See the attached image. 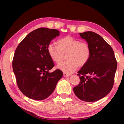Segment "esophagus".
Here are the masks:
<instances>
[{"label":"esophagus","mask_w":124,"mask_h":124,"mask_svg":"<svg viewBox=\"0 0 124 124\" xmlns=\"http://www.w3.org/2000/svg\"><path fill=\"white\" fill-rule=\"evenodd\" d=\"M70 75H71L70 74H68V73H65V72L63 73V76L64 77H69V76H70Z\"/></svg>","instance_id":"34e87169"}]
</instances>
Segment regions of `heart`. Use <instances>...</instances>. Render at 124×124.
<instances>
[{
    "label": "heart",
    "instance_id": "1",
    "mask_svg": "<svg viewBox=\"0 0 124 124\" xmlns=\"http://www.w3.org/2000/svg\"><path fill=\"white\" fill-rule=\"evenodd\" d=\"M57 43V45L49 44L47 52L51 59L56 63H59L66 55L68 60L57 65V68L65 73L75 71L78 66L85 65L90 59L91 48L87 42L67 36L59 39Z\"/></svg>",
    "mask_w": 124,
    "mask_h": 124
}]
</instances>
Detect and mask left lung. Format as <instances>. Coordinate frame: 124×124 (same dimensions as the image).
I'll return each instance as SVG.
<instances>
[{
  "mask_svg": "<svg viewBox=\"0 0 124 124\" xmlns=\"http://www.w3.org/2000/svg\"><path fill=\"white\" fill-rule=\"evenodd\" d=\"M79 35L90 45L91 55L88 62L78 71L80 81L73 92L82 101H97L112 89L117 62L112 47L101 36L92 31Z\"/></svg>",
  "mask_w": 124,
  "mask_h": 124,
  "instance_id": "obj_1",
  "label": "left lung"
}]
</instances>
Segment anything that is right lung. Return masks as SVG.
Segmentation results:
<instances>
[{
	"label": "right lung",
	"mask_w": 124,
	"mask_h": 124,
	"mask_svg": "<svg viewBox=\"0 0 124 124\" xmlns=\"http://www.w3.org/2000/svg\"><path fill=\"white\" fill-rule=\"evenodd\" d=\"M59 35V31L54 29H37L29 33L15 50L13 71L18 88L29 98H47L62 77L63 72L59 69L48 72L54 64L47 49L52 39Z\"/></svg>",
	"instance_id": "1"
}]
</instances>
